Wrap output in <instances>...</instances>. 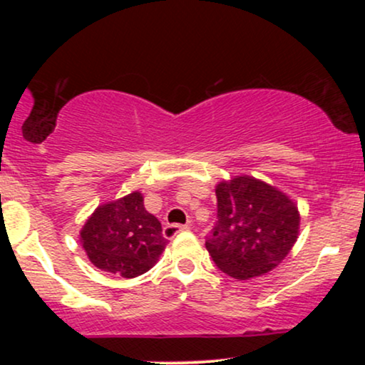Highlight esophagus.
I'll return each mask as SVG.
<instances>
[{"label": "esophagus", "mask_w": 365, "mask_h": 365, "mask_svg": "<svg viewBox=\"0 0 365 365\" xmlns=\"http://www.w3.org/2000/svg\"><path fill=\"white\" fill-rule=\"evenodd\" d=\"M190 228V225H165V228H163V237L168 238V240H171V238H175L178 235L180 232H183V230H188Z\"/></svg>", "instance_id": "esophagus-1"}]
</instances>
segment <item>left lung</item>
<instances>
[{
    "mask_svg": "<svg viewBox=\"0 0 365 365\" xmlns=\"http://www.w3.org/2000/svg\"><path fill=\"white\" fill-rule=\"evenodd\" d=\"M216 197L217 221L206 240L216 266L235 279L274 269L299 238L297 204L249 175L217 183Z\"/></svg>",
    "mask_w": 365,
    "mask_h": 365,
    "instance_id": "1",
    "label": "left lung"
}]
</instances>
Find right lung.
<instances>
[{"label":"right lung","instance_id":"right-lung-1","mask_svg":"<svg viewBox=\"0 0 365 365\" xmlns=\"http://www.w3.org/2000/svg\"><path fill=\"white\" fill-rule=\"evenodd\" d=\"M161 223L145 211L140 192L101 204L81 230V244L99 269L135 278L144 274L165 250Z\"/></svg>","mask_w":365,"mask_h":365}]
</instances>
